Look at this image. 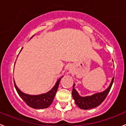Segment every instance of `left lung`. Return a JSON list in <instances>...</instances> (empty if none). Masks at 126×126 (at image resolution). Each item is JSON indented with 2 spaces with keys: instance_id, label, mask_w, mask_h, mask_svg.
<instances>
[{
  "instance_id": "1",
  "label": "left lung",
  "mask_w": 126,
  "mask_h": 126,
  "mask_svg": "<svg viewBox=\"0 0 126 126\" xmlns=\"http://www.w3.org/2000/svg\"><path fill=\"white\" fill-rule=\"evenodd\" d=\"M113 80H114V77L112 78L111 82L109 87L104 91L96 93L92 95L86 96V97H82L79 95L78 92L74 89L75 84H74L73 91H72V96L73 99L74 100V102L79 108L82 110H89L98 107L105 100L107 97L113 85Z\"/></svg>"
}]
</instances>
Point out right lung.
I'll return each instance as SVG.
<instances>
[{
    "label": "right lung",
    "mask_w": 126,
    "mask_h": 126,
    "mask_svg": "<svg viewBox=\"0 0 126 126\" xmlns=\"http://www.w3.org/2000/svg\"><path fill=\"white\" fill-rule=\"evenodd\" d=\"M63 77V76H62V78L58 79L53 88L45 94H39V95H29V94L23 93L16 85L15 82L14 80L15 87L19 97L24 100V102L29 107L32 108H35V109H44V108H47L49 107L53 102L55 94L57 93V89H58V85H59L60 81Z\"/></svg>",
    "instance_id": "1"
}]
</instances>
